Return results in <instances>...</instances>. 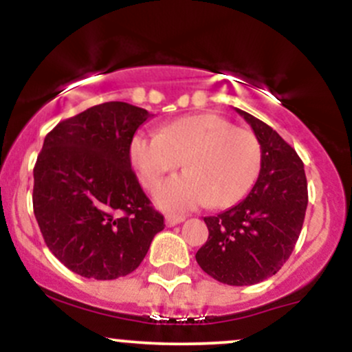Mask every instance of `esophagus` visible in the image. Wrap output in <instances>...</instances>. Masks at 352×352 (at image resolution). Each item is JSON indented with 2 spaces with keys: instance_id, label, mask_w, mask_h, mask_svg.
<instances>
[{
  "instance_id": "esophagus-1",
  "label": "esophagus",
  "mask_w": 352,
  "mask_h": 352,
  "mask_svg": "<svg viewBox=\"0 0 352 352\" xmlns=\"http://www.w3.org/2000/svg\"><path fill=\"white\" fill-rule=\"evenodd\" d=\"M184 220H185V218L179 217V215H167V217H165V223H167V227H175V225L182 223Z\"/></svg>"
}]
</instances>
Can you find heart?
<instances>
[{
  "mask_svg": "<svg viewBox=\"0 0 352 352\" xmlns=\"http://www.w3.org/2000/svg\"><path fill=\"white\" fill-rule=\"evenodd\" d=\"M131 159L144 187L153 190L180 164L187 173L172 177L157 192L160 207L175 212L208 204L232 207L243 200L261 167V145L253 132L215 114L182 117L159 134H139Z\"/></svg>",
  "mask_w": 352,
  "mask_h": 352,
  "instance_id": "obj_1",
  "label": "heart"
}]
</instances>
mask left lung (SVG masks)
Returning <instances> with one entry per match:
<instances>
[{
    "mask_svg": "<svg viewBox=\"0 0 352 352\" xmlns=\"http://www.w3.org/2000/svg\"><path fill=\"white\" fill-rule=\"evenodd\" d=\"M236 112L260 140V175L240 204L204 218L208 240L195 258L217 281L248 286L276 274L292 254L308 207V182L292 145L263 120Z\"/></svg>",
    "mask_w": 352,
    "mask_h": 352,
    "instance_id": "obj_1",
    "label": "left lung"
}]
</instances>
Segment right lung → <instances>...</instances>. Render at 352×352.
Wrapping results in <instances>:
<instances>
[{"label": "right lung", "mask_w": 352, "mask_h": 352, "mask_svg": "<svg viewBox=\"0 0 352 352\" xmlns=\"http://www.w3.org/2000/svg\"><path fill=\"white\" fill-rule=\"evenodd\" d=\"M152 116L104 102L60 120L44 139L34 165V217L47 248L80 276L132 273L165 227L131 167L132 139Z\"/></svg>", "instance_id": "right-lung-1"}]
</instances>
